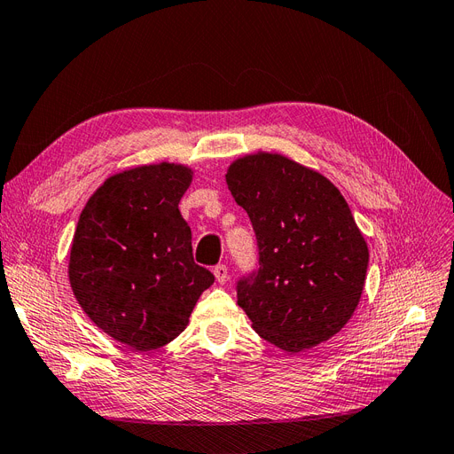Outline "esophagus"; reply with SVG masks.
<instances>
[{
  "label": "esophagus",
  "mask_w": 454,
  "mask_h": 454,
  "mask_svg": "<svg viewBox=\"0 0 454 454\" xmlns=\"http://www.w3.org/2000/svg\"><path fill=\"white\" fill-rule=\"evenodd\" d=\"M214 277H215V280L219 282V284H225L227 282V278H229V269H227V265H215L214 267Z\"/></svg>",
  "instance_id": "esophagus-1"
}]
</instances>
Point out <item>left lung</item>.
<instances>
[{"label": "left lung", "instance_id": "1", "mask_svg": "<svg viewBox=\"0 0 454 454\" xmlns=\"http://www.w3.org/2000/svg\"><path fill=\"white\" fill-rule=\"evenodd\" d=\"M248 212L257 263L237 282L255 332L286 352L339 333L360 303L369 250L340 191L282 155L239 159L227 172Z\"/></svg>", "mask_w": 454, "mask_h": 454}]
</instances>
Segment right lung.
Returning a JSON list of instances; mask_svg holds the SVG:
<instances>
[{"mask_svg": "<svg viewBox=\"0 0 454 454\" xmlns=\"http://www.w3.org/2000/svg\"><path fill=\"white\" fill-rule=\"evenodd\" d=\"M191 184L180 164L112 176L79 215L72 290L102 332L147 352L180 335L214 274L195 263L177 204Z\"/></svg>", "mask_w": 454, "mask_h": 454, "instance_id": "add662e5", "label": "right lung"}]
</instances>
